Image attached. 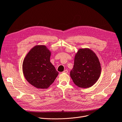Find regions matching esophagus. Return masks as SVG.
Listing matches in <instances>:
<instances>
[{
  "instance_id": "esophagus-1",
  "label": "esophagus",
  "mask_w": 122,
  "mask_h": 122,
  "mask_svg": "<svg viewBox=\"0 0 122 122\" xmlns=\"http://www.w3.org/2000/svg\"><path fill=\"white\" fill-rule=\"evenodd\" d=\"M68 72V71L67 70V69H66V70H65L63 72L64 73H67Z\"/></svg>"
}]
</instances>
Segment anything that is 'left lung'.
<instances>
[{"mask_svg":"<svg viewBox=\"0 0 122 122\" xmlns=\"http://www.w3.org/2000/svg\"><path fill=\"white\" fill-rule=\"evenodd\" d=\"M101 71L99 59L89 48L80 49L75 55L73 68L70 72L73 82L80 88L92 86L98 80Z\"/></svg>","mask_w":122,"mask_h":122,"instance_id":"obj_1","label":"left lung"}]
</instances>
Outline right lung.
Masks as SVG:
<instances>
[{
    "label": "right lung",
    "instance_id": "obj_1",
    "mask_svg": "<svg viewBox=\"0 0 122 122\" xmlns=\"http://www.w3.org/2000/svg\"><path fill=\"white\" fill-rule=\"evenodd\" d=\"M51 51L45 45H36L27 54L23 63V72L26 81L38 89H47L59 73L50 62Z\"/></svg>",
    "mask_w": 122,
    "mask_h": 122
}]
</instances>
